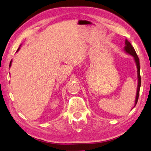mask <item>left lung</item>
Wrapping results in <instances>:
<instances>
[{
	"instance_id": "1",
	"label": "left lung",
	"mask_w": 151,
	"mask_h": 151,
	"mask_svg": "<svg viewBox=\"0 0 151 151\" xmlns=\"http://www.w3.org/2000/svg\"><path fill=\"white\" fill-rule=\"evenodd\" d=\"M125 47H124V50L126 51L127 53L129 55H132V56L134 57L135 61L137 65V79H138V85H137V94H136V98H135V106L136 105L137 103V101H138L139 98V89L140 86H141V76H140V66H139V60L138 57H137L136 52L134 49V48L133 47L132 45H131L130 42H129L128 40H126L125 41Z\"/></svg>"
}]
</instances>
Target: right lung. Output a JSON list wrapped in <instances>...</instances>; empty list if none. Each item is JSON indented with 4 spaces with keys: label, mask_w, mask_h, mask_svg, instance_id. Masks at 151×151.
<instances>
[{
    "label": "right lung",
    "mask_w": 151,
    "mask_h": 151,
    "mask_svg": "<svg viewBox=\"0 0 151 151\" xmlns=\"http://www.w3.org/2000/svg\"><path fill=\"white\" fill-rule=\"evenodd\" d=\"M19 49H20V48H19L18 50H17V51H18V50ZM11 65H12V61H10V63H9V67H10V66H11Z\"/></svg>",
    "instance_id": "1"
}]
</instances>
